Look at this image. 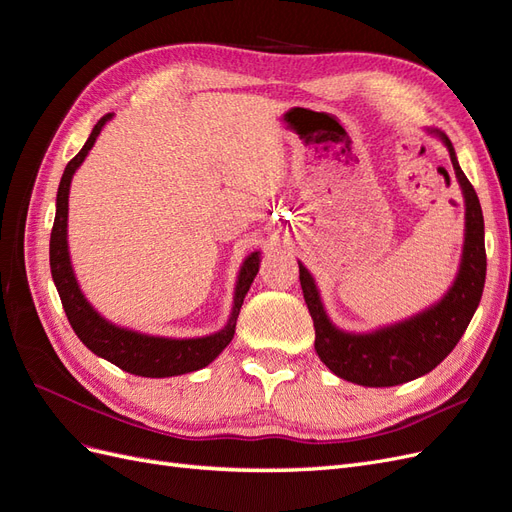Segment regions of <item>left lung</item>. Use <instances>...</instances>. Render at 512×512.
Masks as SVG:
<instances>
[{
	"label": "left lung",
	"instance_id": "left-lung-1",
	"mask_svg": "<svg viewBox=\"0 0 512 512\" xmlns=\"http://www.w3.org/2000/svg\"><path fill=\"white\" fill-rule=\"evenodd\" d=\"M446 145L466 200V241L459 273L444 297L404 322L371 333L337 329L324 312L314 277L299 262L303 297L314 320L316 352L335 376L361 386H395L421 378L438 367L457 346L483 297L487 254L485 222L478 196L457 162L453 143L440 130H431Z\"/></svg>",
	"mask_w": 512,
	"mask_h": 512
}]
</instances>
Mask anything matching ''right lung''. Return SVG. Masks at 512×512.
Instances as JSON below:
<instances>
[{
  "label": "right lung",
  "mask_w": 512,
  "mask_h": 512,
  "mask_svg": "<svg viewBox=\"0 0 512 512\" xmlns=\"http://www.w3.org/2000/svg\"><path fill=\"white\" fill-rule=\"evenodd\" d=\"M111 117L113 115L108 113L96 123L83 149L68 162L64 175H61L59 190H57V211H55V222L51 230V250H49L51 275L74 333L79 335L81 342L91 352L134 376H143V378L181 376V374H188V371L207 367L215 356H220V352L230 344V339L235 337L239 309L260 267V252H252L243 260V267L239 271V280L235 288V305H232V314L226 322V327L218 333L205 335V337L173 339V337L147 335L132 329H123L102 318L85 299V294L79 288V282H76V275L70 262L68 194H70V183L76 168L83 164L89 149L94 147L98 134L106 126V121H111Z\"/></svg>",
  "instance_id": "right-lung-1"
}]
</instances>
